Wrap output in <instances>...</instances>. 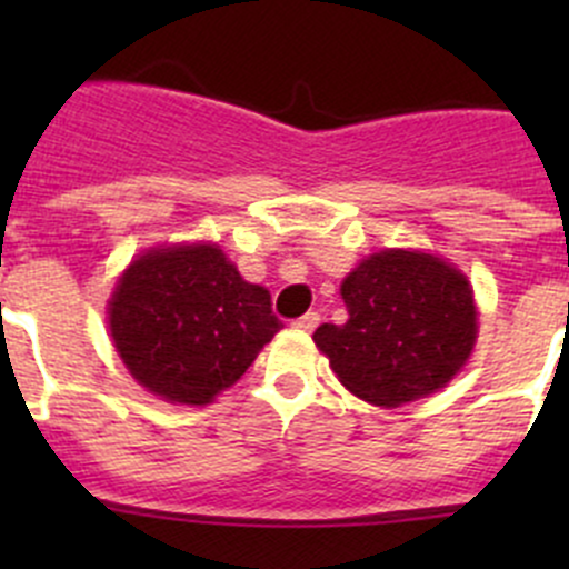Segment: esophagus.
<instances>
[{"mask_svg": "<svg viewBox=\"0 0 569 569\" xmlns=\"http://www.w3.org/2000/svg\"><path fill=\"white\" fill-rule=\"evenodd\" d=\"M317 325H319V313L317 311H308L306 317H300L295 321V327L297 330H302V332H311V330H317Z\"/></svg>", "mask_w": 569, "mask_h": 569, "instance_id": "obj_1", "label": "esophagus"}]
</instances>
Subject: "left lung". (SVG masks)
I'll return each mask as SVG.
<instances>
[{"label": "left lung", "mask_w": 569, "mask_h": 569, "mask_svg": "<svg viewBox=\"0 0 569 569\" xmlns=\"http://www.w3.org/2000/svg\"><path fill=\"white\" fill-rule=\"evenodd\" d=\"M349 319L313 332L341 386L377 407H399L443 388L479 332L473 289L443 258L380 250L341 283Z\"/></svg>", "instance_id": "1"}]
</instances>
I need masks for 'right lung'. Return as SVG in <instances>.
<instances>
[{"instance_id": "1", "label": "right lung", "mask_w": 569, "mask_h": 569, "mask_svg": "<svg viewBox=\"0 0 569 569\" xmlns=\"http://www.w3.org/2000/svg\"><path fill=\"white\" fill-rule=\"evenodd\" d=\"M107 313L129 375L164 401L194 407L231 388L283 327L269 291L206 242L134 258Z\"/></svg>"}]
</instances>
